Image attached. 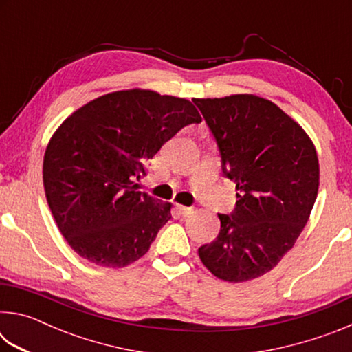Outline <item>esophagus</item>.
I'll use <instances>...</instances> for the list:
<instances>
[{
	"instance_id": "1",
	"label": "esophagus",
	"mask_w": 352,
	"mask_h": 352,
	"mask_svg": "<svg viewBox=\"0 0 352 352\" xmlns=\"http://www.w3.org/2000/svg\"><path fill=\"white\" fill-rule=\"evenodd\" d=\"M178 211H180V214H183V216H189V214L194 212V208H192V206L178 205Z\"/></svg>"
}]
</instances>
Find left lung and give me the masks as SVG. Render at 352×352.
I'll list each match as a JSON object with an SVG mask.
<instances>
[{"label": "left lung", "instance_id": "1", "mask_svg": "<svg viewBox=\"0 0 352 352\" xmlns=\"http://www.w3.org/2000/svg\"><path fill=\"white\" fill-rule=\"evenodd\" d=\"M192 100L237 190L234 211L219 214L220 233L199 256L219 279L250 281L276 267L307 223L320 184L317 151L300 124L269 99Z\"/></svg>", "mask_w": 352, "mask_h": 352}]
</instances>
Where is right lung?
<instances>
[{"mask_svg": "<svg viewBox=\"0 0 352 352\" xmlns=\"http://www.w3.org/2000/svg\"><path fill=\"white\" fill-rule=\"evenodd\" d=\"M201 118L188 99L152 90L104 94L56 130L43 158L47 205L68 245L83 259L121 269L144 256L168 222L170 204L135 182L166 141Z\"/></svg>", "mask_w": 352, "mask_h": 352, "instance_id": "1", "label": "right lung"}]
</instances>
